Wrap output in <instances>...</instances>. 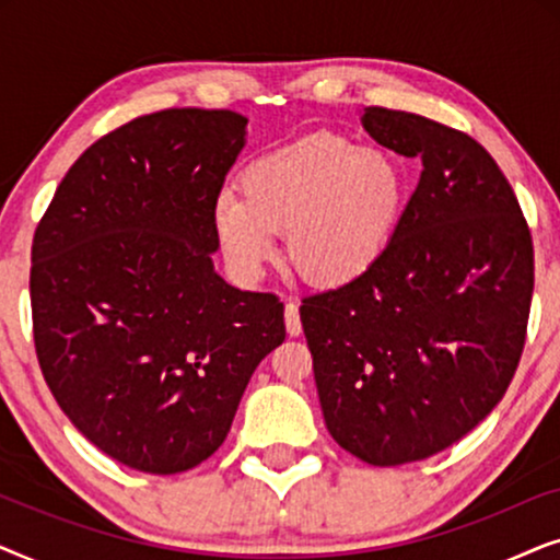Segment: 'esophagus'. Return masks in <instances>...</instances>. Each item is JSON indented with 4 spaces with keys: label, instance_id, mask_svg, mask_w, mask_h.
I'll use <instances>...</instances> for the list:
<instances>
[{
    "label": "esophagus",
    "instance_id": "esophagus-1",
    "mask_svg": "<svg viewBox=\"0 0 560 560\" xmlns=\"http://www.w3.org/2000/svg\"><path fill=\"white\" fill-rule=\"evenodd\" d=\"M285 328L290 336H301L303 324H301V313H298L295 303H285Z\"/></svg>",
    "mask_w": 560,
    "mask_h": 560
}]
</instances>
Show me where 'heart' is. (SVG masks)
Here are the masks:
<instances>
[{
  "mask_svg": "<svg viewBox=\"0 0 560 560\" xmlns=\"http://www.w3.org/2000/svg\"><path fill=\"white\" fill-rule=\"evenodd\" d=\"M236 194H221L213 224L236 272L255 278L288 234V257L313 285L341 288L372 272L393 244L405 173L385 150L311 135L252 160Z\"/></svg>",
  "mask_w": 560,
  "mask_h": 560,
  "instance_id": "1",
  "label": "heart"
}]
</instances>
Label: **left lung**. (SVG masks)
Wrapping results in <instances>:
<instances>
[{"label": "left lung", "instance_id": "obj_1", "mask_svg": "<svg viewBox=\"0 0 560 560\" xmlns=\"http://www.w3.org/2000/svg\"><path fill=\"white\" fill-rule=\"evenodd\" d=\"M380 144L423 165L393 244L364 278L303 298L328 433L372 466L420 462L508 393L533 301V236L494 158L420 114L366 106Z\"/></svg>", "mask_w": 560, "mask_h": 560}]
</instances>
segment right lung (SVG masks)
Instances as JSON below:
<instances>
[{"mask_svg": "<svg viewBox=\"0 0 560 560\" xmlns=\"http://www.w3.org/2000/svg\"><path fill=\"white\" fill-rule=\"evenodd\" d=\"M247 117L165 109L96 140L35 229L30 301L43 377L129 469L180 474L232 428L282 303L219 278L213 209Z\"/></svg>", "mask_w": 560, "mask_h": 560, "instance_id": "obj_1", "label": "right lung"}]
</instances>
